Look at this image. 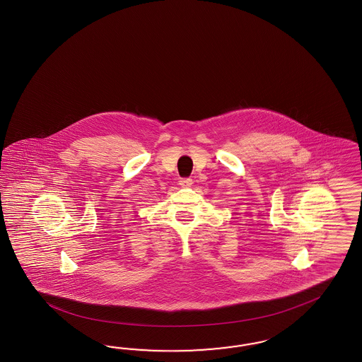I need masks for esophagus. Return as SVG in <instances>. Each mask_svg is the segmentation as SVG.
<instances>
[{
	"mask_svg": "<svg viewBox=\"0 0 362 362\" xmlns=\"http://www.w3.org/2000/svg\"><path fill=\"white\" fill-rule=\"evenodd\" d=\"M179 185L182 187H189L192 185V179H189V177H183V179H180V180H179Z\"/></svg>",
	"mask_w": 362,
	"mask_h": 362,
	"instance_id": "obj_1",
	"label": "esophagus"
}]
</instances>
